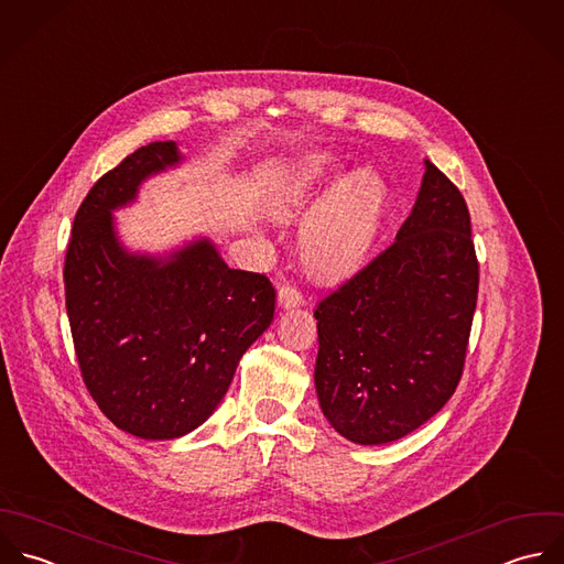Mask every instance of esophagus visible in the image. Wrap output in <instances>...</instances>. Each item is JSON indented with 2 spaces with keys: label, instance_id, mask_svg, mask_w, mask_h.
<instances>
[{
  "label": "esophagus",
  "instance_id": "obj_1",
  "mask_svg": "<svg viewBox=\"0 0 564 564\" xmlns=\"http://www.w3.org/2000/svg\"><path fill=\"white\" fill-rule=\"evenodd\" d=\"M278 304L282 308H295V306L304 304V297H302V293L293 284H282L278 289Z\"/></svg>",
  "mask_w": 564,
  "mask_h": 564
}]
</instances>
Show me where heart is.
Returning a JSON list of instances; mask_svg holds the SVG:
<instances>
[{
  "label": "heart",
  "mask_w": 564,
  "mask_h": 564,
  "mask_svg": "<svg viewBox=\"0 0 564 564\" xmlns=\"http://www.w3.org/2000/svg\"><path fill=\"white\" fill-rule=\"evenodd\" d=\"M335 164L328 155L304 162L291 200L300 203L328 182ZM382 207V186L372 173L359 171L341 180L308 216L302 229V247L308 262L322 273H339L355 267L375 238Z\"/></svg>",
  "instance_id": "1"
}]
</instances>
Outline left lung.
Masks as SVG:
<instances>
[{"label": "left lung", "mask_w": 564, "mask_h": 564, "mask_svg": "<svg viewBox=\"0 0 564 564\" xmlns=\"http://www.w3.org/2000/svg\"><path fill=\"white\" fill-rule=\"evenodd\" d=\"M395 240L315 308V387L350 442L415 431L455 393L479 291L470 214L429 160Z\"/></svg>", "instance_id": "left-lung-1"}]
</instances>
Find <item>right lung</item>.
I'll list each match as a JSON object with an SVG mask.
<instances>
[{"label":"right lung","instance_id":"obj_1","mask_svg":"<svg viewBox=\"0 0 564 564\" xmlns=\"http://www.w3.org/2000/svg\"><path fill=\"white\" fill-rule=\"evenodd\" d=\"M180 162L175 142H153L102 175L74 216L63 269L83 380L100 411L142 440L203 424L275 313L267 275L229 269L207 238L164 258L118 240L111 212Z\"/></svg>","mask_w":564,"mask_h":564}]
</instances>
